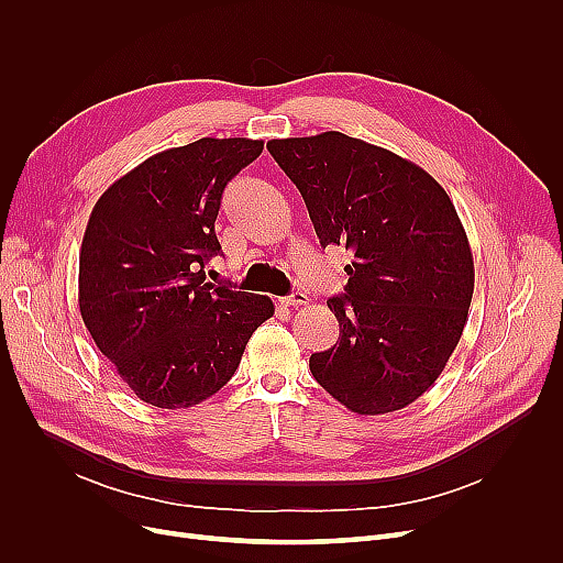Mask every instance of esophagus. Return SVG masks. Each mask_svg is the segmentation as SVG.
I'll list each match as a JSON object with an SVG mask.
<instances>
[{
    "label": "esophagus",
    "instance_id": "esophagus-1",
    "mask_svg": "<svg viewBox=\"0 0 563 563\" xmlns=\"http://www.w3.org/2000/svg\"><path fill=\"white\" fill-rule=\"evenodd\" d=\"M310 303V297L303 291H291L289 297L283 299V306H289V308H299V306H308Z\"/></svg>",
    "mask_w": 563,
    "mask_h": 563
}]
</instances>
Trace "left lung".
<instances>
[{
  "instance_id": "obj_1",
  "label": "left lung",
  "mask_w": 563,
  "mask_h": 563,
  "mask_svg": "<svg viewBox=\"0 0 563 563\" xmlns=\"http://www.w3.org/2000/svg\"><path fill=\"white\" fill-rule=\"evenodd\" d=\"M266 151L301 191L319 244L351 253L329 299L338 342L312 353L319 386L358 416L422 397L456 349L475 264L454 205L433 177L342 132L272 139Z\"/></svg>"
}]
</instances>
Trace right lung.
<instances>
[{
    "label": "right lung",
    "instance_id": "add662e5",
    "mask_svg": "<svg viewBox=\"0 0 563 563\" xmlns=\"http://www.w3.org/2000/svg\"><path fill=\"white\" fill-rule=\"evenodd\" d=\"M264 143L198 139L147 157L96 202L79 253V312L134 390L157 408H189L240 367L269 297L205 283L221 253L223 189Z\"/></svg>",
    "mask_w": 563,
    "mask_h": 563
}]
</instances>
